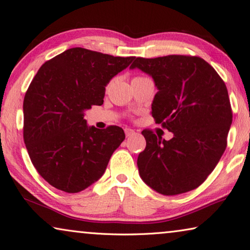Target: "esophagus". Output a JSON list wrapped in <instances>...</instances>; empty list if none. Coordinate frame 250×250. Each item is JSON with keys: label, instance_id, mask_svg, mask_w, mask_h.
Returning a JSON list of instances; mask_svg holds the SVG:
<instances>
[{"label": "esophagus", "instance_id": "esophagus-1", "mask_svg": "<svg viewBox=\"0 0 250 250\" xmlns=\"http://www.w3.org/2000/svg\"><path fill=\"white\" fill-rule=\"evenodd\" d=\"M125 136H126V137H130V136L135 134V131L132 130V129L126 128V129H125Z\"/></svg>", "mask_w": 250, "mask_h": 250}]
</instances>
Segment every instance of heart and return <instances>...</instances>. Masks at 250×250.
<instances>
[{
	"label": "heart",
	"instance_id": "heart-1",
	"mask_svg": "<svg viewBox=\"0 0 250 250\" xmlns=\"http://www.w3.org/2000/svg\"><path fill=\"white\" fill-rule=\"evenodd\" d=\"M136 78H141V77H136ZM136 78H134V79H136Z\"/></svg>",
	"mask_w": 250,
	"mask_h": 250
}]
</instances>
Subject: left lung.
<instances>
[{"label":"left lung","instance_id":"left-lung-1","mask_svg":"<svg viewBox=\"0 0 250 250\" xmlns=\"http://www.w3.org/2000/svg\"><path fill=\"white\" fill-rule=\"evenodd\" d=\"M130 68L152 77L158 92L151 115L173 133L166 141L151 131L142 132L146 148L137 158L141 178L164 195L198 188L227 147L232 110L224 81L199 57L135 58Z\"/></svg>","mask_w":250,"mask_h":250}]
</instances>
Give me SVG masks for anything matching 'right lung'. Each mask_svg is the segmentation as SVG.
I'll use <instances>...</instances> for the list:
<instances>
[{"label": "right lung", "instance_id": "right-lung-1", "mask_svg": "<svg viewBox=\"0 0 250 250\" xmlns=\"http://www.w3.org/2000/svg\"><path fill=\"white\" fill-rule=\"evenodd\" d=\"M134 59L76 47L41 66L23 100V139L36 171L52 187L76 193L102 177L125 135L116 125H88L84 111L103 104L110 79Z\"/></svg>", "mask_w": 250, "mask_h": 250}]
</instances>
